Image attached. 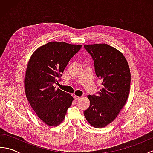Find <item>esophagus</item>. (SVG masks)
I'll return each instance as SVG.
<instances>
[{
	"label": "esophagus",
	"instance_id": "obj_1",
	"mask_svg": "<svg viewBox=\"0 0 153 153\" xmlns=\"http://www.w3.org/2000/svg\"><path fill=\"white\" fill-rule=\"evenodd\" d=\"M74 99H75V100H79V99H80V97H78V96H74Z\"/></svg>",
	"mask_w": 153,
	"mask_h": 153
}]
</instances>
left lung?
I'll use <instances>...</instances> for the list:
<instances>
[{"mask_svg":"<svg viewBox=\"0 0 153 153\" xmlns=\"http://www.w3.org/2000/svg\"><path fill=\"white\" fill-rule=\"evenodd\" d=\"M84 48L91 56L95 74L102 83L97 94L88 95L90 106L83 113L91 125L103 128L125 105L130 89V71L123 54L108 45H85Z\"/></svg>","mask_w":153,"mask_h":153,"instance_id":"8db88e82","label":"left lung"}]
</instances>
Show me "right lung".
Listing matches in <instances>:
<instances>
[{
  "label": "right lung",
  "instance_id": "right-lung-1",
  "mask_svg": "<svg viewBox=\"0 0 153 153\" xmlns=\"http://www.w3.org/2000/svg\"><path fill=\"white\" fill-rule=\"evenodd\" d=\"M82 48L53 41L35 51L29 61L24 80L25 95L37 116L46 124L56 126L63 121L73 97L54 84L61 81L68 63Z\"/></svg>",
  "mask_w": 153,
  "mask_h": 153
}]
</instances>
